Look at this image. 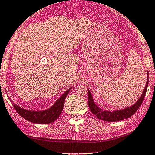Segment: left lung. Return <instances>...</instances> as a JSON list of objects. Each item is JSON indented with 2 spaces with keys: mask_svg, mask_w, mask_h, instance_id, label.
<instances>
[{
  "mask_svg": "<svg viewBox=\"0 0 155 155\" xmlns=\"http://www.w3.org/2000/svg\"><path fill=\"white\" fill-rule=\"evenodd\" d=\"M147 82L146 85H145V87L144 89L143 92L140 98L138 99V101L136 102L134 104L129 107L128 108H124L122 110H114V111H107V110H104L100 107H98L95 104H94L93 99H92V96L91 94V91L87 88L88 91V106L90 108V110H91L92 114H94L97 117V118L100 120H102L106 122H116V121H120L124 119H127L130 117L131 115H134L137 112V110L139 108L140 105L142 104L143 101L145 93H146L147 86H148V78H149V74L147 72Z\"/></svg>",
  "mask_w": 155,
  "mask_h": 155,
  "instance_id": "left-lung-1",
  "label": "left lung"
}]
</instances>
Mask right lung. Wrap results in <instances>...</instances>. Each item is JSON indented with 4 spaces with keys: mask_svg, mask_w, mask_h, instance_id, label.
<instances>
[{
    "mask_svg": "<svg viewBox=\"0 0 155 155\" xmlns=\"http://www.w3.org/2000/svg\"><path fill=\"white\" fill-rule=\"evenodd\" d=\"M71 89V87L64 92L51 107L45 110H38V111L29 110L18 107L15 103H12V105L16 111L28 121L38 124L52 123L57 118H58L63 111L64 100Z\"/></svg>",
    "mask_w": 155,
    "mask_h": 155,
    "instance_id": "1",
    "label": "right lung"
}]
</instances>
